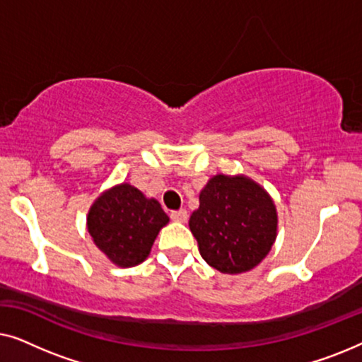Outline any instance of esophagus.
<instances>
[{
	"instance_id": "esophagus-1",
	"label": "esophagus",
	"mask_w": 362,
	"mask_h": 362,
	"mask_svg": "<svg viewBox=\"0 0 362 362\" xmlns=\"http://www.w3.org/2000/svg\"><path fill=\"white\" fill-rule=\"evenodd\" d=\"M170 217L175 222H186L187 221V211H185V209H181V211H173L171 214H170Z\"/></svg>"
}]
</instances>
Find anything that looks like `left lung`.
I'll return each mask as SVG.
<instances>
[{"mask_svg":"<svg viewBox=\"0 0 362 362\" xmlns=\"http://www.w3.org/2000/svg\"><path fill=\"white\" fill-rule=\"evenodd\" d=\"M276 209L264 187L247 176L217 175L199 194L189 229L207 264L242 274L260 264L276 237Z\"/></svg>","mask_w":362,"mask_h":362,"instance_id":"left-lung-1","label":"left lung"}]
</instances>
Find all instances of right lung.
<instances>
[{
    "label": "right lung",
    "mask_w": 362,
    "mask_h": 362,
    "mask_svg": "<svg viewBox=\"0 0 362 362\" xmlns=\"http://www.w3.org/2000/svg\"><path fill=\"white\" fill-rule=\"evenodd\" d=\"M168 222L160 202L122 182L97 197L88 211L87 229L113 264L135 267L150 255L158 232Z\"/></svg>",
    "instance_id": "add662e5"
}]
</instances>
